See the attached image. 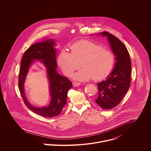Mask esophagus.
Masks as SVG:
<instances>
[{
	"label": "esophagus",
	"instance_id": "34e87169",
	"mask_svg": "<svg viewBox=\"0 0 151 151\" xmlns=\"http://www.w3.org/2000/svg\"><path fill=\"white\" fill-rule=\"evenodd\" d=\"M80 85H81V83H78V82H73V86H79Z\"/></svg>",
	"mask_w": 151,
	"mask_h": 151
}]
</instances>
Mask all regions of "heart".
<instances>
[{
  "label": "heart",
  "instance_id": "heart-1",
  "mask_svg": "<svg viewBox=\"0 0 151 151\" xmlns=\"http://www.w3.org/2000/svg\"><path fill=\"white\" fill-rule=\"evenodd\" d=\"M71 52L62 50L58 56V63L66 76H71L81 65L83 67L73 78L86 81L92 78L95 80L105 78L115 63L114 53L98 43L88 40H80L70 46Z\"/></svg>",
  "mask_w": 151,
  "mask_h": 151
}]
</instances>
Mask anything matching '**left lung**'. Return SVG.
Masks as SVG:
<instances>
[{
	"instance_id": "obj_1",
	"label": "left lung",
	"mask_w": 151,
	"mask_h": 151,
	"mask_svg": "<svg viewBox=\"0 0 151 151\" xmlns=\"http://www.w3.org/2000/svg\"><path fill=\"white\" fill-rule=\"evenodd\" d=\"M107 37L111 49L116 56V64L105 81L97 84L98 96L95 102L108 110L118 105L127 92L131 83V63L129 51L120 40L108 32H102Z\"/></svg>"
}]
</instances>
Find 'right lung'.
I'll return each instance as SVG.
<instances>
[{
    "label": "right lung",
    "mask_w": 151,
    "mask_h": 151,
    "mask_svg": "<svg viewBox=\"0 0 151 151\" xmlns=\"http://www.w3.org/2000/svg\"><path fill=\"white\" fill-rule=\"evenodd\" d=\"M53 40H46L31 46L22 58L19 77V88L27 107L32 111L45 117L58 116L66 104L68 91L73 86L72 83L65 77L57 73L56 49ZM35 60H41L45 65L50 81L51 101L49 106L35 108L32 106L24 96L23 84L31 63Z\"/></svg>",
    "instance_id": "1"
}]
</instances>
